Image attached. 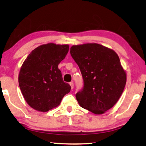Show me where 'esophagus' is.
Instances as JSON below:
<instances>
[{
    "label": "esophagus",
    "mask_w": 146,
    "mask_h": 146,
    "mask_svg": "<svg viewBox=\"0 0 146 146\" xmlns=\"http://www.w3.org/2000/svg\"><path fill=\"white\" fill-rule=\"evenodd\" d=\"M70 86H71V89H73V88H74V84H73V82H70Z\"/></svg>",
    "instance_id": "obj_1"
}]
</instances>
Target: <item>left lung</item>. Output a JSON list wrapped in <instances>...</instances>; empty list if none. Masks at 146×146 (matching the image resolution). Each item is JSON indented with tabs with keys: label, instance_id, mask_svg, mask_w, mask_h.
Listing matches in <instances>:
<instances>
[{
	"label": "left lung",
	"instance_id": "8db88e82",
	"mask_svg": "<svg viewBox=\"0 0 146 146\" xmlns=\"http://www.w3.org/2000/svg\"><path fill=\"white\" fill-rule=\"evenodd\" d=\"M70 54L84 78V88L76 94L78 104L96 115L104 114L118 102L127 82L118 54L96 43L73 45Z\"/></svg>",
	"mask_w": 146,
	"mask_h": 146
}]
</instances>
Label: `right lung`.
Segmentation results:
<instances>
[{
    "instance_id": "obj_1",
    "label": "right lung",
    "mask_w": 146,
    "mask_h": 146,
    "mask_svg": "<svg viewBox=\"0 0 146 146\" xmlns=\"http://www.w3.org/2000/svg\"><path fill=\"white\" fill-rule=\"evenodd\" d=\"M69 50V45L48 43L33 50L23 63L18 82L27 104L33 109L47 112L58 107L70 92L58 65Z\"/></svg>"
}]
</instances>
